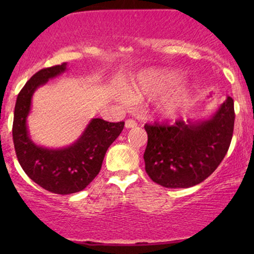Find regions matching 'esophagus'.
<instances>
[{"instance_id":"obj_1","label":"esophagus","mask_w":254,"mask_h":254,"mask_svg":"<svg viewBox=\"0 0 254 254\" xmlns=\"http://www.w3.org/2000/svg\"><path fill=\"white\" fill-rule=\"evenodd\" d=\"M136 126H137V124H136V121H135V120L128 119V120H126V123H125V127H126L127 129H129V128H134Z\"/></svg>"}]
</instances>
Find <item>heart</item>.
<instances>
[{"instance_id": "b5f03b06", "label": "heart", "mask_w": 254, "mask_h": 254, "mask_svg": "<svg viewBox=\"0 0 254 254\" xmlns=\"http://www.w3.org/2000/svg\"><path fill=\"white\" fill-rule=\"evenodd\" d=\"M179 71L170 68L148 69L138 74L128 86L127 92L131 99L155 98L169 91L176 83L179 82ZM190 88L183 83L172 91L162 96L156 104V109L162 117L171 119L178 116L189 102Z\"/></svg>"}]
</instances>
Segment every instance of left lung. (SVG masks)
<instances>
[{"mask_svg":"<svg viewBox=\"0 0 254 254\" xmlns=\"http://www.w3.org/2000/svg\"><path fill=\"white\" fill-rule=\"evenodd\" d=\"M234 99H227L210 118L176 121L173 126L145 125L143 158L152 182L168 189L197 185L223 161L234 133Z\"/></svg>","mask_w":254,"mask_h":254,"instance_id":"left-lung-1","label":"left lung"}]
</instances>
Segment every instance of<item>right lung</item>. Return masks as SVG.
Here are the masks:
<instances>
[{
	"instance_id": "right-lung-1",
	"label": "right lung",
	"mask_w": 254,
	"mask_h": 254,
	"mask_svg": "<svg viewBox=\"0 0 254 254\" xmlns=\"http://www.w3.org/2000/svg\"><path fill=\"white\" fill-rule=\"evenodd\" d=\"M68 64L41 69L17 96L13 113L12 138L17 158L24 172L43 189L57 194H71L84 190L102 168L107 149L124 129L125 123H107L93 118L74 143L64 148H46L34 143L27 128L32 97L51 78L64 74Z\"/></svg>"
}]
</instances>
